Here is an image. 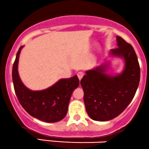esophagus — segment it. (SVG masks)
<instances>
[{"label": "esophagus", "instance_id": "34e87169", "mask_svg": "<svg viewBox=\"0 0 149 149\" xmlns=\"http://www.w3.org/2000/svg\"><path fill=\"white\" fill-rule=\"evenodd\" d=\"M84 73L83 72H78L77 73V77H78L79 79L81 80L82 77H84Z\"/></svg>", "mask_w": 149, "mask_h": 149}]
</instances>
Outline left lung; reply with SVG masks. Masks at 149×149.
I'll return each instance as SVG.
<instances>
[{
  "label": "left lung",
  "instance_id": "8db88e82",
  "mask_svg": "<svg viewBox=\"0 0 149 149\" xmlns=\"http://www.w3.org/2000/svg\"><path fill=\"white\" fill-rule=\"evenodd\" d=\"M118 47L112 54L125 59L122 74L109 77L104 67L87 71L81 79L84 101L88 116L95 120L107 121L116 118L129 105L135 95L140 79V67L133 47L121 37L116 36Z\"/></svg>",
  "mask_w": 149,
  "mask_h": 149
}]
</instances>
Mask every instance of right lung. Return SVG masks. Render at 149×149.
Returning <instances> with one entry per match:
<instances>
[{
	"mask_svg": "<svg viewBox=\"0 0 149 149\" xmlns=\"http://www.w3.org/2000/svg\"><path fill=\"white\" fill-rule=\"evenodd\" d=\"M20 47L12 67V80L17 98L22 107L31 116L47 123H55L65 118L72 93L77 88L79 80L77 75L62 79L49 88L33 91L23 84L19 78L17 66Z\"/></svg>",
	"mask_w": 149,
	"mask_h": 149,
	"instance_id": "obj_1",
	"label": "right lung"
}]
</instances>
